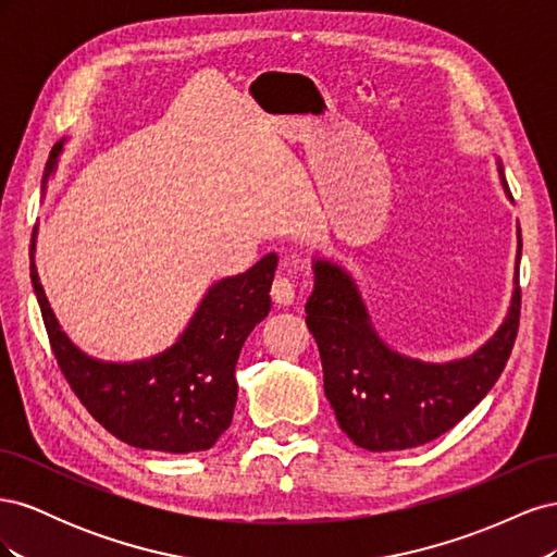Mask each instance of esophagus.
Masks as SVG:
<instances>
[{
    "mask_svg": "<svg viewBox=\"0 0 557 557\" xmlns=\"http://www.w3.org/2000/svg\"><path fill=\"white\" fill-rule=\"evenodd\" d=\"M272 299L278 307H288L295 299V283L288 276H276L272 283Z\"/></svg>",
    "mask_w": 557,
    "mask_h": 557,
    "instance_id": "obj_1",
    "label": "esophagus"
}]
</instances>
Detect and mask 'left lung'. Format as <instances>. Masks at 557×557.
Wrapping results in <instances>:
<instances>
[{
    "mask_svg": "<svg viewBox=\"0 0 557 557\" xmlns=\"http://www.w3.org/2000/svg\"><path fill=\"white\" fill-rule=\"evenodd\" d=\"M499 176L509 193L502 166ZM313 269L307 327L320 350L336 423L356 446L383 453L436 440L491 393L507 367L520 323L518 278L507 320L479 352L448 364H423L397 356L379 339L356 285L339 267L315 262Z\"/></svg>",
    "mask_w": 557,
    "mask_h": 557,
    "instance_id": "1",
    "label": "left lung"
}]
</instances>
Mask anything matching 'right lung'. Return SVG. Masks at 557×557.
Wrapping results in <instances>:
<instances>
[{"instance_id":"add662e5","label":"right lung","mask_w":557,"mask_h":557,"mask_svg":"<svg viewBox=\"0 0 557 557\" xmlns=\"http://www.w3.org/2000/svg\"><path fill=\"white\" fill-rule=\"evenodd\" d=\"M60 150L62 141L50 150L44 183ZM274 269L276 256L269 252L246 274L215 283L176 346L134 364L83 356L60 332L35 262L29 276L60 372L97 423L115 440L144 450L195 453L211 448L232 423L239 391L234 369L246 336L272 307Z\"/></svg>"}]
</instances>
